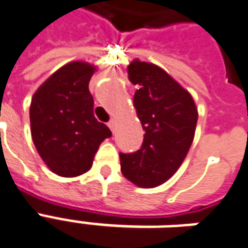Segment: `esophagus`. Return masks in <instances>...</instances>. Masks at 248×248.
<instances>
[{
  "mask_svg": "<svg viewBox=\"0 0 248 248\" xmlns=\"http://www.w3.org/2000/svg\"><path fill=\"white\" fill-rule=\"evenodd\" d=\"M108 127L110 128V131H112V132H115V127H116L115 120H110L109 123H108Z\"/></svg>",
  "mask_w": 248,
  "mask_h": 248,
  "instance_id": "esophagus-1",
  "label": "esophagus"
}]
</instances>
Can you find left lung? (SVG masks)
Returning a JSON list of instances; mask_svg holds the SVG:
<instances>
[{
  "mask_svg": "<svg viewBox=\"0 0 248 248\" xmlns=\"http://www.w3.org/2000/svg\"><path fill=\"white\" fill-rule=\"evenodd\" d=\"M127 71L138 85L133 107L145 133L139 151L120 154L121 173L138 187L154 188L171 179L186 159L198 108L191 93L160 66L136 59Z\"/></svg>",
  "mask_w": 248,
  "mask_h": 248,
  "instance_id": "1",
  "label": "left lung"
}]
</instances>
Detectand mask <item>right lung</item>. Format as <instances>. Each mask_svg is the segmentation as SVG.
I'll use <instances>...</instances> for the list:
<instances>
[{"label":"right lung","instance_id":"1","mask_svg":"<svg viewBox=\"0 0 248 248\" xmlns=\"http://www.w3.org/2000/svg\"><path fill=\"white\" fill-rule=\"evenodd\" d=\"M97 71L85 61L61 66L31 97V132L38 155L50 171L75 177L91 170L100 144L112 136L93 115L89 81Z\"/></svg>","mask_w":248,"mask_h":248}]
</instances>
